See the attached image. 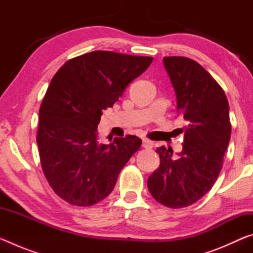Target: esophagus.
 I'll list each match as a JSON object with an SVG mask.
<instances>
[{
    "instance_id": "obj_1",
    "label": "esophagus",
    "mask_w": 253,
    "mask_h": 253,
    "mask_svg": "<svg viewBox=\"0 0 253 253\" xmlns=\"http://www.w3.org/2000/svg\"><path fill=\"white\" fill-rule=\"evenodd\" d=\"M153 146H154V143L152 142V140L146 139V138L143 139V147L144 148H152Z\"/></svg>"
}]
</instances>
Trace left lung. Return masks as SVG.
<instances>
[{"label": "left lung", "instance_id": "1", "mask_svg": "<svg viewBox=\"0 0 253 253\" xmlns=\"http://www.w3.org/2000/svg\"><path fill=\"white\" fill-rule=\"evenodd\" d=\"M163 62L187 125L176 157L172 148L156 149L161 164L147 186L158 203L181 209L202 199L219 176L231 137L229 104L221 85L194 60L165 57Z\"/></svg>", "mask_w": 253, "mask_h": 253}]
</instances>
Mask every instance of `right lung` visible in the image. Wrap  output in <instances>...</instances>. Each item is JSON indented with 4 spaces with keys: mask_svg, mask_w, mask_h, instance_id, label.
<instances>
[{
    "mask_svg": "<svg viewBox=\"0 0 253 253\" xmlns=\"http://www.w3.org/2000/svg\"><path fill=\"white\" fill-rule=\"evenodd\" d=\"M152 61V57L93 51L68 60L53 76L40 106L37 143L42 170L59 198L91 207L114 190L142 139L127 135L100 144L97 127L102 109L113 107Z\"/></svg>",
    "mask_w": 253,
    "mask_h": 253,
    "instance_id": "1",
    "label": "right lung"
}]
</instances>
